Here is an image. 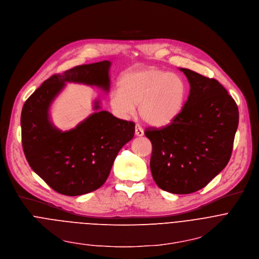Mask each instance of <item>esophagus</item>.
<instances>
[{"label":"esophagus","instance_id":"esophagus-1","mask_svg":"<svg viewBox=\"0 0 259 259\" xmlns=\"http://www.w3.org/2000/svg\"><path fill=\"white\" fill-rule=\"evenodd\" d=\"M135 134L138 137H142L143 135H144V131H143V128L139 124H136V126H135Z\"/></svg>","mask_w":259,"mask_h":259}]
</instances>
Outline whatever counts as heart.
<instances>
[{
  "instance_id": "obj_1",
  "label": "heart",
  "mask_w": 259,
  "mask_h": 259,
  "mask_svg": "<svg viewBox=\"0 0 259 259\" xmlns=\"http://www.w3.org/2000/svg\"><path fill=\"white\" fill-rule=\"evenodd\" d=\"M186 96V83L179 75L148 68L124 74L119 80V91L110 97V105L121 117L132 116L139 105L143 120L162 126L180 114Z\"/></svg>"
}]
</instances>
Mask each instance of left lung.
I'll return each mask as SVG.
<instances>
[{"label":"left lung","instance_id":"left-lung-1","mask_svg":"<svg viewBox=\"0 0 259 259\" xmlns=\"http://www.w3.org/2000/svg\"><path fill=\"white\" fill-rule=\"evenodd\" d=\"M180 70L190 85L182 111L166 126L146 128L145 136L152 144L150 169L157 186L188 194L204 188L229 161L239 110L216 79Z\"/></svg>","mask_w":259,"mask_h":259}]
</instances>
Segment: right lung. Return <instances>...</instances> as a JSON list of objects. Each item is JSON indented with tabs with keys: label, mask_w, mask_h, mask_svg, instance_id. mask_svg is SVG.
<instances>
[{
	"label": "right lung",
	"mask_w": 259,
	"mask_h": 259,
	"mask_svg": "<svg viewBox=\"0 0 259 259\" xmlns=\"http://www.w3.org/2000/svg\"><path fill=\"white\" fill-rule=\"evenodd\" d=\"M111 63L82 65L52 75L28 98L21 111V142L35 173L61 194L76 196L100 188L119 150L135 135V123L108 111L92 114L76 127L63 132L49 120V108L66 82L82 83L108 92ZM100 109V101L95 102Z\"/></svg>",
	"instance_id": "add662e5"
}]
</instances>
